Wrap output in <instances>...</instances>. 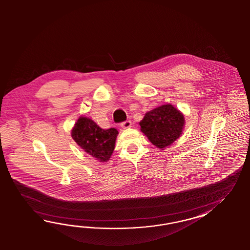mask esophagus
<instances>
[{
  "label": "esophagus",
  "instance_id": "34e87169",
  "mask_svg": "<svg viewBox=\"0 0 250 250\" xmlns=\"http://www.w3.org/2000/svg\"><path fill=\"white\" fill-rule=\"evenodd\" d=\"M131 125H132V123H131V121H129V120L123 122L121 124L122 128L124 129L129 128V127H131Z\"/></svg>",
  "mask_w": 250,
  "mask_h": 250
}]
</instances>
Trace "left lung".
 I'll use <instances>...</instances> for the list:
<instances>
[{
    "label": "left lung",
    "instance_id": "1",
    "mask_svg": "<svg viewBox=\"0 0 250 250\" xmlns=\"http://www.w3.org/2000/svg\"><path fill=\"white\" fill-rule=\"evenodd\" d=\"M184 124L183 114L171 104L153 109L139 123L141 131L148 140L162 150L181 136Z\"/></svg>",
    "mask_w": 250,
    "mask_h": 250
}]
</instances>
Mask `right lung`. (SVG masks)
<instances>
[{"label":"right lung","mask_w":250,"mask_h":250,"mask_svg":"<svg viewBox=\"0 0 250 250\" xmlns=\"http://www.w3.org/2000/svg\"><path fill=\"white\" fill-rule=\"evenodd\" d=\"M118 131L115 128L103 129L90 118L81 116L71 130V136L84 151L100 162L111 158Z\"/></svg>","instance_id":"add662e5"}]
</instances>
